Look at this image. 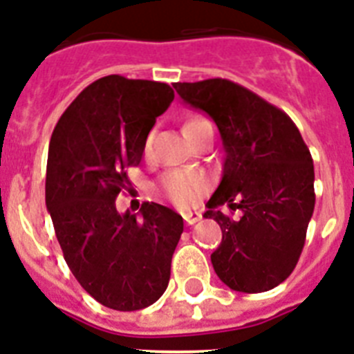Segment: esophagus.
Instances as JSON below:
<instances>
[{
    "label": "esophagus",
    "instance_id": "esophagus-1",
    "mask_svg": "<svg viewBox=\"0 0 354 354\" xmlns=\"http://www.w3.org/2000/svg\"><path fill=\"white\" fill-rule=\"evenodd\" d=\"M183 219H185L187 225H196V223L201 219V214L200 212H187V214H183Z\"/></svg>",
    "mask_w": 354,
    "mask_h": 354
}]
</instances>
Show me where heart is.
I'll use <instances>...</instances> for the list:
<instances>
[{
	"instance_id": "heart-1",
	"label": "heart",
	"mask_w": 354,
	"mask_h": 354,
	"mask_svg": "<svg viewBox=\"0 0 354 354\" xmlns=\"http://www.w3.org/2000/svg\"><path fill=\"white\" fill-rule=\"evenodd\" d=\"M212 131V124L203 117H192L183 124V135L185 138H194L205 131ZM151 136L145 140V149H149ZM165 192L178 207H192L200 200L201 194L207 191V180L200 174H189V172H171L163 180Z\"/></svg>"
}]
</instances>
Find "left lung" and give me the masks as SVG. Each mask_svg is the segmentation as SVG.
<instances>
[{
	"label": "left lung",
	"mask_w": 354,
	"mask_h": 354,
	"mask_svg": "<svg viewBox=\"0 0 354 354\" xmlns=\"http://www.w3.org/2000/svg\"><path fill=\"white\" fill-rule=\"evenodd\" d=\"M174 90L216 122L225 149L221 183L203 214L223 232L214 272L236 292H268L290 277L304 248L315 209L310 149L283 109L236 82H176ZM221 204L242 218H228Z\"/></svg>",
	"instance_id": "1"
}]
</instances>
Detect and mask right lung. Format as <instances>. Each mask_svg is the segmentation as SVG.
I'll return each mask as SVG.
<instances>
[{
	"instance_id": "add662e5",
	"label": "right lung",
	"mask_w": 354,
	"mask_h": 354,
	"mask_svg": "<svg viewBox=\"0 0 354 354\" xmlns=\"http://www.w3.org/2000/svg\"><path fill=\"white\" fill-rule=\"evenodd\" d=\"M165 82L108 75L91 82L59 118L46 163V209L64 261L86 292L117 311L144 310L163 295L183 218L142 205L120 214L156 117L171 106Z\"/></svg>"
}]
</instances>
